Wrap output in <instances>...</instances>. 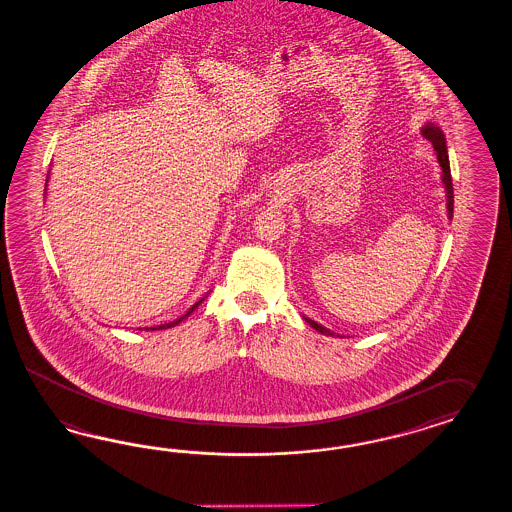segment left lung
<instances>
[{
    "instance_id": "left-lung-1",
    "label": "left lung",
    "mask_w": 512,
    "mask_h": 512,
    "mask_svg": "<svg viewBox=\"0 0 512 512\" xmlns=\"http://www.w3.org/2000/svg\"><path fill=\"white\" fill-rule=\"evenodd\" d=\"M421 133H423V137H425L427 141L433 143V148L436 150V158H438V163H440V167H442V182L446 185L447 193V215H449V219H451V217H453V182H451V169H449V158H447L446 137H444L442 130H440L438 126L431 124V122L423 126ZM304 321H306L310 327L315 328L317 332L327 334V336H334L328 328L319 325V323H315L310 317H304Z\"/></svg>"
}]
</instances>
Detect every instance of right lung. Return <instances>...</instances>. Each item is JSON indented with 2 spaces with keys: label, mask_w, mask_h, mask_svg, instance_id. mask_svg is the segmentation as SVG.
<instances>
[{
  "label": "right lung",
  "mask_w": 512,
  "mask_h": 512,
  "mask_svg": "<svg viewBox=\"0 0 512 512\" xmlns=\"http://www.w3.org/2000/svg\"><path fill=\"white\" fill-rule=\"evenodd\" d=\"M202 301H204V299H200V301L195 302V304H193V306H191V308H189V312H187V314H185V315H182V317H178V319H176V321H172V323H165V325H159V327H154V328H152V330H161V328L176 327V325H178V323H180V321H184V319H187V317H189V315L193 314V312H195V308H197L198 304H200V302H202ZM146 330H148V328H146Z\"/></svg>",
  "instance_id": "right-lung-1"
}]
</instances>
